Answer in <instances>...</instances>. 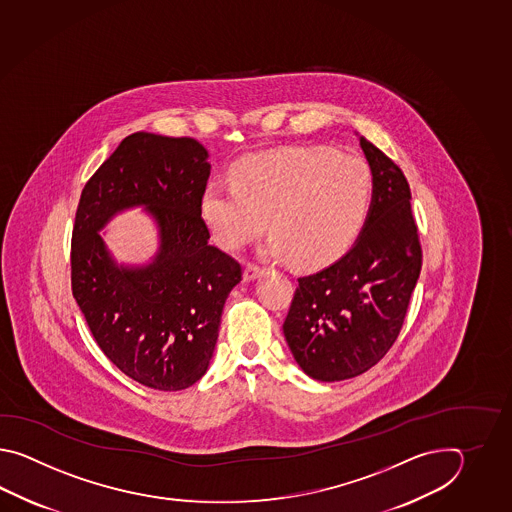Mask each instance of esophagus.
<instances>
[{"mask_svg":"<svg viewBox=\"0 0 512 512\" xmlns=\"http://www.w3.org/2000/svg\"><path fill=\"white\" fill-rule=\"evenodd\" d=\"M263 272L265 271L261 269L260 265H254V263H247V267H245V271H243V280H245V282H254L256 278H260Z\"/></svg>","mask_w":512,"mask_h":512,"instance_id":"obj_1","label":"esophagus"}]
</instances>
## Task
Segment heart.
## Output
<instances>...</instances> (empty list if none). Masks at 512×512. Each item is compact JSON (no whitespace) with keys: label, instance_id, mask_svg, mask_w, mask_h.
I'll use <instances>...</instances> for the list:
<instances>
[{"label":"heart","instance_id":"obj_1","mask_svg":"<svg viewBox=\"0 0 512 512\" xmlns=\"http://www.w3.org/2000/svg\"><path fill=\"white\" fill-rule=\"evenodd\" d=\"M373 174L357 155L300 146L241 159L232 183L214 181L201 196V218L219 247L238 251L265 229L261 254L305 267L337 260L370 210Z\"/></svg>","mask_w":512,"mask_h":512}]
</instances>
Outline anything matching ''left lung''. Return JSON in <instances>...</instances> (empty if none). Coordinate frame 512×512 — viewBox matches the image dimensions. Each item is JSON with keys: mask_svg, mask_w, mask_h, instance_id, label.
Masks as SVG:
<instances>
[{"mask_svg": "<svg viewBox=\"0 0 512 512\" xmlns=\"http://www.w3.org/2000/svg\"><path fill=\"white\" fill-rule=\"evenodd\" d=\"M373 174L370 210L340 260L298 278L283 335L311 379L346 381L370 370L403 327L421 272L410 186L390 157L360 137Z\"/></svg>", "mask_w": 512, "mask_h": 512, "instance_id": "obj_1", "label": "left lung"}]
</instances>
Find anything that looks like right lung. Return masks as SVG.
Returning a JSON list of instances; mask_svg holds the SVG:
<instances>
[{
  "instance_id": "add662e5",
  "label": "right lung",
  "mask_w": 512,
  "mask_h": 512,
  "mask_svg": "<svg viewBox=\"0 0 512 512\" xmlns=\"http://www.w3.org/2000/svg\"><path fill=\"white\" fill-rule=\"evenodd\" d=\"M210 163L190 137L137 131L87 181L71 240V287L98 348L124 375L177 392L208 370L241 265L210 245L201 196ZM144 207L160 229L150 264L119 266L97 232Z\"/></svg>"
}]
</instances>
